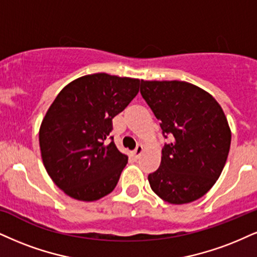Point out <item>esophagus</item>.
<instances>
[{"mask_svg":"<svg viewBox=\"0 0 257 257\" xmlns=\"http://www.w3.org/2000/svg\"><path fill=\"white\" fill-rule=\"evenodd\" d=\"M142 153H143V147H142L141 144H138L137 148H136L135 151H134V156H135V158H139V157H141Z\"/></svg>","mask_w":257,"mask_h":257,"instance_id":"esophagus-1","label":"esophagus"}]
</instances>
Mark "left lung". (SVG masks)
Returning a JSON list of instances; mask_svg holds the SVG:
<instances>
[{"label": "left lung", "instance_id": "8db88e82", "mask_svg": "<svg viewBox=\"0 0 257 257\" xmlns=\"http://www.w3.org/2000/svg\"><path fill=\"white\" fill-rule=\"evenodd\" d=\"M141 94L160 120L161 166L149 174L151 189L174 205L188 204L216 183L230 150L231 131L214 97L183 81H143Z\"/></svg>", "mask_w": 257, "mask_h": 257}]
</instances>
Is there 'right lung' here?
Returning <instances> with one entry per match:
<instances>
[{
  "label": "right lung",
  "mask_w": 257,
  "mask_h": 257,
  "mask_svg": "<svg viewBox=\"0 0 257 257\" xmlns=\"http://www.w3.org/2000/svg\"><path fill=\"white\" fill-rule=\"evenodd\" d=\"M137 78L108 74L82 76L57 95L39 131L41 158L65 194L94 201L115 188L127 156L109 134L112 119L139 91Z\"/></svg>",
  "instance_id": "add662e5"
}]
</instances>
